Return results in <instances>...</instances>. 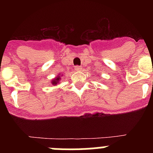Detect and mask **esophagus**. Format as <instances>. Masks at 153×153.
I'll return each mask as SVG.
<instances>
[{"mask_svg":"<svg viewBox=\"0 0 153 153\" xmlns=\"http://www.w3.org/2000/svg\"><path fill=\"white\" fill-rule=\"evenodd\" d=\"M80 67L79 66H76L75 67H74V70H76V71H79V70H80Z\"/></svg>","mask_w":153,"mask_h":153,"instance_id":"obj_1","label":"esophagus"}]
</instances>
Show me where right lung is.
Returning a JSON list of instances; mask_svg holds the SVG:
<instances>
[{
    "label": "right lung",
    "mask_w": 153,
    "mask_h": 153,
    "mask_svg": "<svg viewBox=\"0 0 153 153\" xmlns=\"http://www.w3.org/2000/svg\"><path fill=\"white\" fill-rule=\"evenodd\" d=\"M60 79V76H57V77H56V79H53V80L52 81V84H53V85H54V84H56V85L57 84V83H58V82H59Z\"/></svg>",
    "instance_id": "right-lung-1"
}]
</instances>
